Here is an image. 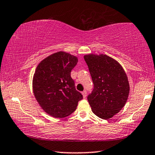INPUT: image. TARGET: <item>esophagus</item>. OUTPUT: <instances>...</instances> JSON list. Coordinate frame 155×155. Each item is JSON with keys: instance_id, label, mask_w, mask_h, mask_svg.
Wrapping results in <instances>:
<instances>
[{"instance_id": "1", "label": "esophagus", "mask_w": 155, "mask_h": 155, "mask_svg": "<svg viewBox=\"0 0 155 155\" xmlns=\"http://www.w3.org/2000/svg\"><path fill=\"white\" fill-rule=\"evenodd\" d=\"M81 94H82V95H83V97H84V98L86 97V96H87V92H86V91H83L81 92Z\"/></svg>"}]
</instances>
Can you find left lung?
I'll use <instances>...</instances> for the list:
<instances>
[{
	"label": "left lung",
	"mask_w": 155,
	"mask_h": 155,
	"mask_svg": "<svg viewBox=\"0 0 155 155\" xmlns=\"http://www.w3.org/2000/svg\"><path fill=\"white\" fill-rule=\"evenodd\" d=\"M94 89L87 96L92 111L101 119L116 115L124 107L129 94L128 77L121 64L104 54L84 55Z\"/></svg>",
	"instance_id": "obj_1"
}]
</instances>
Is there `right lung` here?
<instances>
[{
    "instance_id": "add662e5",
    "label": "right lung",
    "mask_w": 155,
    "mask_h": 155,
    "mask_svg": "<svg viewBox=\"0 0 155 155\" xmlns=\"http://www.w3.org/2000/svg\"><path fill=\"white\" fill-rule=\"evenodd\" d=\"M78 58L64 51L48 55L37 66L33 91L37 101L51 116L62 118L74 111L82 94L75 88L71 70Z\"/></svg>"
}]
</instances>
